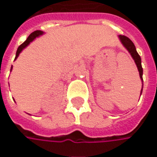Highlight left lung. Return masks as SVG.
I'll return each mask as SVG.
<instances>
[{
    "instance_id": "8db88e82",
    "label": "left lung",
    "mask_w": 157,
    "mask_h": 157,
    "mask_svg": "<svg viewBox=\"0 0 157 157\" xmlns=\"http://www.w3.org/2000/svg\"><path fill=\"white\" fill-rule=\"evenodd\" d=\"M119 38H120L121 41L123 43V45L126 47V49H127L128 51L130 52V53L131 54L132 58L134 59L136 64V66H137V69H138V71H139L140 78H141V79L143 80V67H142L141 57H140V55L138 54V52H136V49L134 43L131 41L128 37L124 36V35H119ZM143 86H144V85H143ZM142 91H143V86H142V90H141V94H142Z\"/></svg>"
}]
</instances>
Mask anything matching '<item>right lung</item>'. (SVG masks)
<instances>
[{
	"instance_id": "1",
	"label": "right lung",
	"mask_w": 157,
	"mask_h": 157,
	"mask_svg": "<svg viewBox=\"0 0 157 157\" xmlns=\"http://www.w3.org/2000/svg\"><path fill=\"white\" fill-rule=\"evenodd\" d=\"M42 33H43V32H41V31H40V30H37V31H34V32H33L29 36L27 37V39L25 40V41L22 43L21 46H19V47H18L17 49V52H16V56H15V59H17V57L19 56V54H20V52L22 51V49L23 48H25V47H27V45L30 43L31 41H33V40H34L36 37H38L39 35H41ZM12 69V68H11Z\"/></svg>"
}]
</instances>
